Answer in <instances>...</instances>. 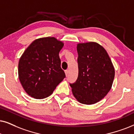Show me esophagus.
I'll use <instances>...</instances> for the list:
<instances>
[{
	"label": "esophagus",
	"instance_id": "esophagus-1",
	"mask_svg": "<svg viewBox=\"0 0 134 134\" xmlns=\"http://www.w3.org/2000/svg\"><path fill=\"white\" fill-rule=\"evenodd\" d=\"M65 73L66 77H67V76H68V75H69V70H65Z\"/></svg>",
	"mask_w": 134,
	"mask_h": 134
}]
</instances>
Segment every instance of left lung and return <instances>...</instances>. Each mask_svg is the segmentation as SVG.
<instances>
[{"label": "left lung", "mask_w": 134, "mask_h": 134, "mask_svg": "<svg viewBox=\"0 0 134 134\" xmlns=\"http://www.w3.org/2000/svg\"><path fill=\"white\" fill-rule=\"evenodd\" d=\"M77 50L79 75L75 82L70 83L72 93L82 104H94L111 90L114 67L107 52L99 44L80 43Z\"/></svg>", "instance_id": "obj_1"}]
</instances>
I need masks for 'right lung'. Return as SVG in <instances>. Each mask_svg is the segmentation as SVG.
<instances>
[{
	"mask_svg": "<svg viewBox=\"0 0 134 134\" xmlns=\"http://www.w3.org/2000/svg\"><path fill=\"white\" fill-rule=\"evenodd\" d=\"M64 43L54 37L35 40L18 63V77L30 96L43 99L50 96L65 74L60 67L59 53Z\"/></svg>",
	"mask_w": 134,
	"mask_h": 134,
	"instance_id": "1",
	"label": "right lung"
}]
</instances>
